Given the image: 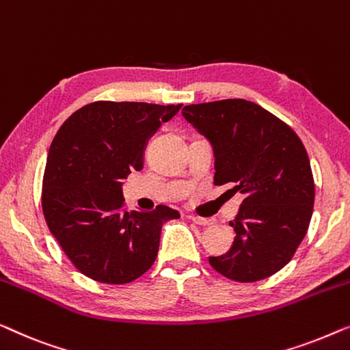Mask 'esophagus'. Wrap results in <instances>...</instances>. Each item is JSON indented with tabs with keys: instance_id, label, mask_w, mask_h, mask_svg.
<instances>
[{
	"instance_id": "obj_1",
	"label": "esophagus",
	"mask_w": 350,
	"mask_h": 350,
	"mask_svg": "<svg viewBox=\"0 0 350 350\" xmlns=\"http://www.w3.org/2000/svg\"><path fill=\"white\" fill-rule=\"evenodd\" d=\"M190 220L191 222H195L196 225H200V226H209V225H213L214 222L211 219H206V217H196V215H190Z\"/></svg>"
}]
</instances>
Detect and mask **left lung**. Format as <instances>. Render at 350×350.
Returning <instances> with one entry per match:
<instances>
[{
  "mask_svg": "<svg viewBox=\"0 0 350 350\" xmlns=\"http://www.w3.org/2000/svg\"><path fill=\"white\" fill-rule=\"evenodd\" d=\"M182 116L211 141L214 184L244 195L230 225V250L209 257L215 271L236 282H257L293 258L312 217L316 185L297 133L262 106L245 100L189 105Z\"/></svg>",
  "mask_w": 350,
  "mask_h": 350,
  "instance_id": "8db88e82",
  "label": "left lung"
}]
</instances>
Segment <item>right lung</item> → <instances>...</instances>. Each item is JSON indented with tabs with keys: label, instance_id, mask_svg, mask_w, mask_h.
<instances>
[{
	"label": "right lung",
	"instance_id": "add662e5",
	"mask_svg": "<svg viewBox=\"0 0 350 350\" xmlns=\"http://www.w3.org/2000/svg\"><path fill=\"white\" fill-rule=\"evenodd\" d=\"M182 105L93 101L68 117L53 137L42 177V213L77 271L120 285L149 271L161 225L180 217L159 204L128 213L122 180L144 166L147 142Z\"/></svg>",
	"mask_w": 350,
	"mask_h": 350
}]
</instances>
